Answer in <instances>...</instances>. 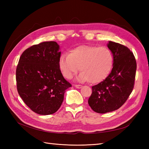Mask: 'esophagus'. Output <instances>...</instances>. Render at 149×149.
<instances>
[{
    "mask_svg": "<svg viewBox=\"0 0 149 149\" xmlns=\"http://www.w3.org/2000/svg\"><path fill=\"white\" fill-rule=\"evenodd\" d=\"M75 87L76 88H78V89H80V88L83 87V86H82V85H79V84H75Z\"/></svg>",
    "mask_w": 149,
    "mask_h": 149,
    "instance_id": "34e87169",
    "label": "esophagus"
}]
</instances>
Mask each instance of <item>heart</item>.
<instances>
[{
  "instance_id": "b5f03b06",
  "label": "heart",
  "mask_w": 149,
  "mask_h": 149,
  "mask_svg": "<svg viewBox=\"0 0 149 149\" xmlns=\"http://www.w3.org/2000/svg\"><path fill=\"white\" fill-rule=\"evenodd\" d=\"M113 65L111 51L106 47L81 45L59 56L58 66L63 76L71 79L82 71L77 80L99 83L108 76Z\"/></svg>"
}]
</instances>
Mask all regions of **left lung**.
Wrapping results in <instances>:
<instances>
[{
    "mask_svg": "<svg viewBox=\"0 0 149 149\" xmlns=\"http://www.w3.org/2000/svg\"><path fill=\"white\" fill-rule=\"evenodd\" d=\"M113 56L112 70L106 79L92 86L88 104L95 112L106 113L120 108L133 90L136 62L127 47L109 41Z\"/></svg>",
    "mask_w": 149,
    "mask_h": 149,
    "instance_id": "8db88e82",
    "label": "left lung"
}]
</instances>
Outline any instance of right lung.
Returning <instances> with one entry per match:
<instances>
[{"label":"right lung","mask_w":149,"mask_h":149,"mask_svg":"<svg viewBox=\"0 0 149 149\" xmlns=\"http://www.w3.org/2000/svg\"><path fill=\"white\" fill-rule=\"evenodd\" d=\"M56 42L34 45L22 53L16 71L17 90L25 104L37 114L51 115L61 106L72 85L59 68L61 52Z\"/></svg>","instance_id":"obj_1"}]
</instances>
